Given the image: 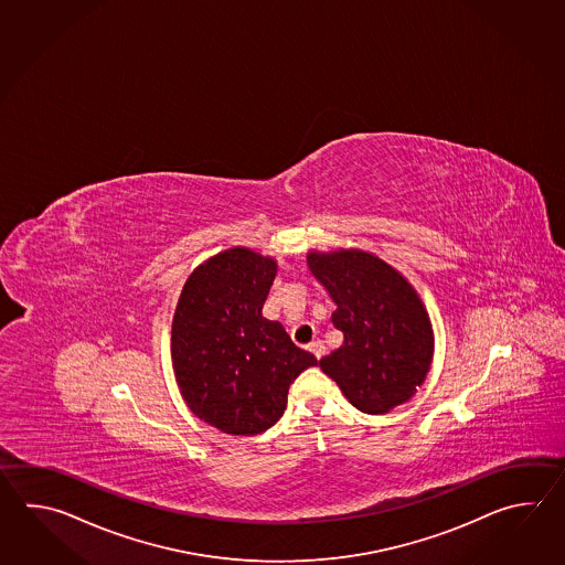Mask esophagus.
I'll return each mask as SVG.
<instances>
[{
	"label": "esophagus",
	"mask_w": 565,
	"mask_h": 565,
	"mask_svg": "<svg viewBox=\"0 0 565 565\" xmlns=\"http://www.w3.org/2000/svg\"><path fill=\"white\" fill-rule=\"evenodd\" d=\"M309 351H311L317 360H321L324 355L323 341H311V343H309Z\"/></svg>",
	"instance_id": "1"
}]
</instances>
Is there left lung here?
Returning <instances> with one entry per match:
<instances>
[{"label":"left lung","mask_w":565,"mask_h":565,"mask_svg":"<svg viewBox=\"0 0 565 565\" xmlns=\"http://www.w3.org/2000/svg\"><path fill=\"white\" fill-rule=\"evenodd\" d=\"M337 305L331 321L343 345L319 361L343 396L365 414H387L426 380L434 331L416 288L375 254L358 248L307 254Z\"/></svg>","instance_id":"obj_1"}]
</instances>
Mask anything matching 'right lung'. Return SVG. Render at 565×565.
<instances>
[{
  "mask_svg": "<svg viewBox=\"0 0 565 565\" xmlns=\"http://www.w3.org/2000/svg\"><path fill=\"white\" fill-rule=\"evenodd\" d=\"M277 260L230 248L198 266L171 324V360L188 408L222 433L253 436L277 424L288 387L317 358L263 317Z\"/></svg>",
  "mask_w": 565,
  "mask_h": 565,
  "instance_id": "add662e5",
  "label": "right lung"
}]
</instances>
